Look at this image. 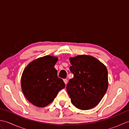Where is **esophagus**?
Masks as SVG:
<instances>
[{
	"label": "esophagus",
	"mask_w": 129,
	"mask_h": 129,
	"mask_svg": "<svg viewBox=\"0 0 129 129\" xmlns=\"http://www.w3.org/2000/svg\"><path fill=\"white\" fill-rule=\"evenodd\" d=\"M64 82L65 84H67V83H68V80H67V79H64Z\"/></svg>",
	"instance_id": "34e87169"
}]
</instances>
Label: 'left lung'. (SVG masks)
I'll use <instances>...</instances> for the list:
<instances>
[{
	"instance_id": "left-lung-1",
	"label": "left lung",
	"mask_w": 129,
	"mask_h": 129,
	"mask_svg": "<svg viewBox=\"0 0 129 129\" xmlns=\"http://www.w3.org/2000/svg\"><path fill=\"white\" fill-rule=\"evenodd\" d=\"M74 74L67 85L72 103L76 108L89 110L96 106L108 87L106 67L95 57L82 55L69 58Z\"/></svg>"
}]
</instances>
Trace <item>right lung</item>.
I'll use <instances>...</instances> for the list:
<instances>
[{
    "label": "right lung",
    "mask_w": 129,
    "mask_h": 129,
    "mask_svg": "<svg viewBox=\"0 0 129 129\" xmlns=\"http://www.w3.org/2000/svg\"><path fill=\"white\" fill-rule=\"evenodd\" d=\"M57 61V57L45 56L33 60L24 70L21 90L26 99L34 105L40 108L47 106L65 87L54 68Z\"/></svg>",
    "instance_id": "1"
}]
</instances>
